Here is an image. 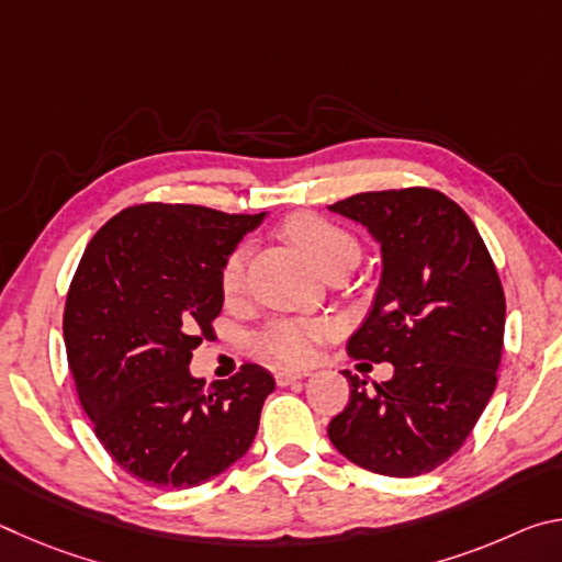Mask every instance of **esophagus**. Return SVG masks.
Here are the masks:
<instances>
[{"label":"esophagus","instance_id":"34e87169","mask_svg":"<svg viewBox=\"0 0 562 562\" xmlns=\"http://www.w3.org/2000/svg\"><path fill=\"white\" fill-rule=\"evenodd\" d=\"M304 376H310V372H297V369H278V372H274V379H278L280 386H288Z\"/></svg>","mask_w":562,"mask_h":562}]
</instances>
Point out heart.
<instances>
[{
	"mask_svg": "<svg viewBox=\"0 0 562 562\" xmlns=\"http://www.w3.org/2000/svg\"><path fill=\"white\" fill-rule=\"evenodd\" d=\"M288 233L300 250L315 262V268L327 272L337 265L357 262L359 245L345 227L325 221L319 215H297L288 223ZM245 262L247 247L240 245L227 255L221 268V290L225 297L240 294L245 284ZM329 331V325L322 319H302V317H282L265 327L255 345L265 357L280 364H304L315 355L317 341Z\"/></svg>",
	"mask_w": 562,
	"mask_h": 562,
	"instance_id": "b5f03b06",
	"label": "heart"
}]
</instances>
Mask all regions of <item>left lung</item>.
<instances>
[{"label": "left lung", "mask_w": 562, "mask_h": 562, "mask_svg": "<svg viewBox=\"0 0 562 562\" xmlns=\"http://www.w3.org/2000/svg\"><path fill=\"white\" fill-rule=\"evenodd\" d=\"M329 211L382 245V280L349 357L394 367L374 389L345 372L349 404L329 422V441L367 471L429 473L461 449L496 389L506 329L496 265L439 190L359 193Z\"/></svg>", "instance_id": "obj_1"}]
</instances>
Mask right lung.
Segmentation results:
<instances>
[{
  "instance_id": "1",
  "label": "right lung",
  "mask_w": 562,
  "mask_h": 562,
  "mask_svg": "<svg viewBox=\"0 0 562 562\" xmlns=\"http://www.w3.org/2000/svg\"><path fill=\"white\" fill-rule=\"evenodd\" d=\"M262 221L146 203L111 217L83 250L64 307L69 369L103 449L150 486H201L258 434L268 369L243 364L205 384L188 364L223 310L225 258Z\"/></svg>"
}]
</instances>
